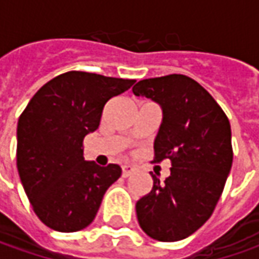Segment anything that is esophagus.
<instances>
[{
	"mask_svg": "<svg viewBox=\"0 0 259 259\" xmlns=\"http://www.w3.org/2000/svg\"><path fill=\"white\" fill-rule=\"evenodd\" d=\"M134 171H135L134 165H130V164L122 165V176H124V177H130V176L134 173Z\"/></svg>",
	"mask_w": 259,
	"mask_h": 259,
	"instance_id": "obj_1",
	"label": "esophagus"
}]
</instances>
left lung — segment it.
Instances as JSON below:
<instances>
[{
	"mask_svg": "<svg viewBox=\"0 0 259 259\" xmlns=\"http://www.w3.org/2000/svg\"><path fill=\"white\" fill-rule=\"evenodd\" d=\"M137 96L161 106L154 161H171L164 182L151 173L153 189L137 204L141 229L161 242L194 234L213 213L232 167L231 124L203 86L184 75L140 80Z\"/></svg>",
	"mask_w": 259,
	"mask_h": 259,
	"instance_id": "left-lung-1",
	"label": "left lung"
}]
</instances>
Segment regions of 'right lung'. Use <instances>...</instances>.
Masks as SVG:
<instances>
[{
	"mask_svg": "<svg viewBox=\"0 0 259 259\" xmlns=\"http://www.w3.org/2000/svg\"><path fill=\"white\" fill-rule=\"evenodd\" d=\"M133 79L66 72L43 85L17 125V168L38 219L59 232L92 224L121 167L83 158V138L99 126L105 104Z\"/></svg>",
	"mask_w": 259,
	"mask_h": 259,
	"instance_id": "right-lung-1",
	"label": "right lung"
}]
</instances>
